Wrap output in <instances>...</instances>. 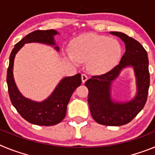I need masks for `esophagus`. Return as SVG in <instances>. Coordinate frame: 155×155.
Instances as JSON below:
<instances>
[{"label": "esophagus", "instance_id": "esophagus-1", "mask_svg": "<svg viewBox=\"0 0 155 155\" xmlns=\"http://www.w3.org/2000/svg\"><path fill=\"white\" fill-rule=\"evenodd\" d=\"M87 80V75L84 74H81V81H82V83H84V82H85Z\"/></svg>", "mask_w": 155, "mask_h": 155}]
</instances>
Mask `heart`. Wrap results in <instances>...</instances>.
Instances as JSON below:
<instances>
[{"label":"heart","instance_id":"obj_1","mask_svg":"<svg viewBox=\"0 0 155 155\" xmlns=\"http://www.w3.org/2000/svg\"><path fill=\"white\" fill-rule=\"evenodd\" d=\"M66 56L74 64L86 62L92 74H104L113 69L121 57L120 42L113 38L97 34H85L74 39Z\"/></svg>","mask_w":155,"mask_h":155}]
</instances>
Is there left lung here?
I'll list each match as a JSON object with an SVG mask.
<instances>
[{"instance_id": "1", "label": "left lung", "mask_w": 155, "mask_h": 155, "mask_svg": "<svg viewBox=\"0 0 155 155\" xmlns=\"http://www.w3.org/2000/svg\"><path fill=\"white\" fill-rule=\"evenodd\" d=\"M125 43L126 52L120 64L105 74L93 76L84 83L88 89V105L93 119L105 126L128 124L142 110L147 102L150 85L147 51L139 42L120 31H110ZM132 67L136 78L137 92L130 101L119 102L111 96V84L121 71Z\"/></svg>"}]
</instances>
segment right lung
Instances as JSON below:
<instances>
[{
    "mask_svg": "<svg viewBox=\"0 0 155 155\" xmlns=\"http://www.w3.org/2000/svg\"><path fill=\"white\" fill-rule=\"evenodd\" d=\"M59 32L56 30L34 31L19 41L11 53L9 66L7 72V84L11 102L21 117L30 124L39 126H53L61 123L67 113V107L71 95L77 87L81 84V74L71 77H65L59 82L50 96L42 102H36L22 95L15 84L13 74L14 61L18 52L25 43L39 42L54 47L57 46L54 36Z\"/></svg>",
    "mask_w": 155,
    "mask_h": 155,
    "instance_id": "obj_1",
    "label": "right lung"
}]
</instances>
